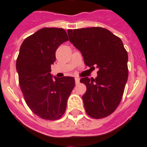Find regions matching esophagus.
Wrapping results in <instances>:
<instances>
[{"label": "esophagus", "mask_w": 147, "mask_h": 147, "mask_svg": "<svg viewBox=\"0 0 147 147\" xmlns=\"http://www.w3.org/2000/svg\"><path fill=\"white\" fill-rule=\"evenodd\" d=\"M75 82H76V85H78L80 83V79L78 77L75 78Z\"/></svg>", "instance_id": "1"}]
</instances>
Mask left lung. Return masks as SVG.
<instances>
[{"label":"left lung","instance_id":"1","mask_svg":"<svg viewBox=\"0 0 147 147\" xmlns=\"http://www.w3.org/2000/svg\"><path fill=\"white\" fill-rule=\"evenodd\" d=\"M70 42L81 51L87 66L97 67V77L82 78L85 111L93 119L107 117L116 110L128 78V54L119 37L102 27L68 29Z\"/></svg>","mask_w":147,"mask_h":147}]
</instances>
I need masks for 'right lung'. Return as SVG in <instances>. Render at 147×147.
<instances>
[{"label": "right lung", "instance_id": "obj_1", "mask_svg": "<svg viewBox=\"0 0 147 147\" xmlns=\"http://www.w3.org/2000/svg\"><path fill=\"white\" fill-rule=\"evenodd\" d=\"M67 40L63 28H41L24 40L17 58L19 83L26 103L35 115L45 120L62 117L74 88V77L54 80L51 74L56 51Z\"/></svg>", "mask_w": 147, "mask_h": 147}]
</instances>
